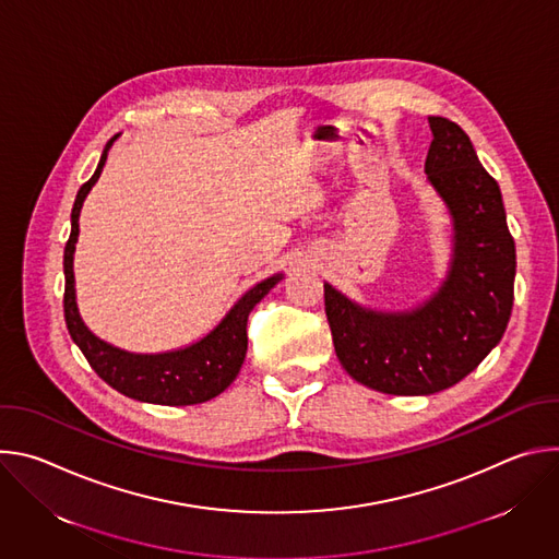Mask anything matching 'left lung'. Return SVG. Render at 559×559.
I'll return each mask as SVG.
<instances>
[{
  "mask_svg": "<svg viewBox=\"0 0 559 559\" xmlns=\"http://www.w3.org/2000/svg\"><path fill=\"white\" fill-rule=\"evenodd\" d=\"M425 173L451 214V261L425 302L405 311L362 307L325 283L334 349L360 384L391 395L453 386L502 341L513 307L515 243L498 181L466 132L429 117Z\"/></svg>",
  "mask_w": 559,
  "mask_h": 559,
  "instance_id": "8db88e82",
  "label": "left lung"
}]
</instances>
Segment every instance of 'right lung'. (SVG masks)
<instances>
[{
    "instance_id": "add662e5",
    "label": "right lung",
    "mask_w": 559,
    "mask_h": 559,
    "mask_svg": "<svg viewBox=\"0 0 559 559\" xmlns=\"http://www.w3.org/2000/svg\"><path fill=\"white\" fill-rule=\"evenodd\" d=\"M115 139L117 136L106 143L91 181L79 188L70 214V238L63 250V316L68 332L97 376L119 393L134 397L139 403L186 407L212 401L241 371L248 352V316L254 305L261 302V298L267 296L278 281H283V274H274L250 287L231 305V309L221 318V323L210 334L181 349L162 354H134L95 336L82 321V316H79L72 261L79 238V214H82L88 192L102 177Z\"/></svg>"
}]
</instances>
